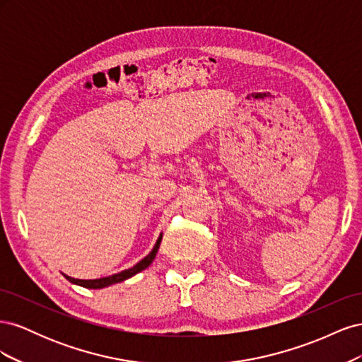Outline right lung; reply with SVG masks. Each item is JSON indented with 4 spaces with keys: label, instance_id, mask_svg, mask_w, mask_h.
<instances>
[{
    "label": "right lung",
    "instance_id": "1",
    "mask_svg": "<svg viewBox=\"0 0 362 362\" xmlns=\"http://www.w3.org/2000/svg\"><path fill=\"white\" fill-rule=\"evenodd\" d=\"M161 238H163V234H160V237H158V240H157V243L154 245V247H152V250L149 252V254H148L144 259L139 261L136 266L129 267V269H125V270H122V272H119V273H116V275L107 276V278H100V279H75V278H71V276H68V275H63V276L66 278L69 282L76 284V286H81V287H84V288H93V290H95V288H104V287H108V286H113V284L122 282V281H125V279H128V278H131V276L137 275L139 272H141V270H145L146 267H149V264H151L152 261H154V258H156V255H157L160 243H161Z\"/></svg>",
    "mask_w": 362,
    "mask_h": 362
}]
</instances>
